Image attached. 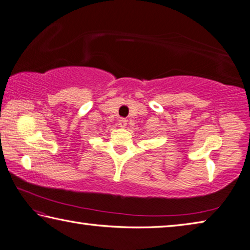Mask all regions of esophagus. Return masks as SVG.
Returning a JSON list of instances; mask_svg holds the SVG:
<instances>
[{
	"label": "esophagus",
	"mask_w": 250,
	"mask_h": 250,
	"mask_svg": "<svg viewBox=\"0 0 250 250\" xmlns=\"http://www.w3.org/2000/svg\"><path fill=\"white\" fill-rule=\"evenodd\" d=\"M126 124H128V120L125 119V118H121V119H119V121H118V125H119V126H121V128H125Z\"/></svg>",
	"instance_id": "1"
}]
</instances>
